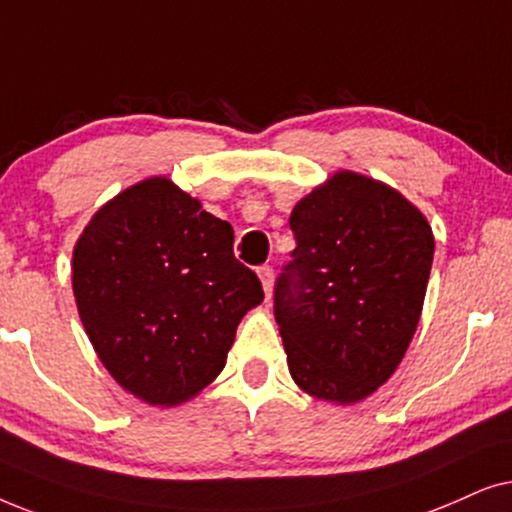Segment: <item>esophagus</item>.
Masks as SVG:
<instances>
[{
	"mask_svg": "<svg viewBox=\"0 0 512 512\" xmlns=\"http://www.w3.org/2000/svg\"><path fill=\"white\" fill-rule=\"evenodd\" d=\"M257 276H260L262 288H264V292H267V299H269L271 290H274V269H271L269 264H264V267L257 269Z\"/></svg>",
	"mask_w": 512,
	"mask_h": 512,
	"instance_id": "obj_1",
	"label": "esophagus"
}]
</instances>
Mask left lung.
<instances>
[{
	"label": "left lung",
	"mask_w": 512,
	"mask_h": 512,
	"mask_svg": "<svg viewBox=\"0 0 512 512\" xmlns=\"http://www.w3.org/2000/svg\"><path fill=\"white\" fill-rule=\"evenodd\" d=\"M290 229L297 248L274 288L290 374L313 398L356 403L412 342L433 231L395 189L349 170L299 201Z\"/></svg>",
	"instance_id": "obj_1"
}]
</instances>
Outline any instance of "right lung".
<instances>
[{
    "instance_id": "obj_1",
    "label": "right lung",
    "mask_w": 512,
    "mask_h": 512,
    "mask_svg": "<svg viewBox=\"0 0 512 512\" xmlns=\"http://www.w3.org/2000/svg\"><path fill=\"white\" fill-rule=\"evenodd\" d=\"M72 288L95 353L149 405L185 403L227 363L264 299L234 257V229L166 177L105 203L77 241Z\"/></svg>"
}]
</instances>
